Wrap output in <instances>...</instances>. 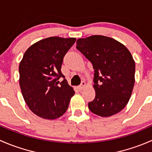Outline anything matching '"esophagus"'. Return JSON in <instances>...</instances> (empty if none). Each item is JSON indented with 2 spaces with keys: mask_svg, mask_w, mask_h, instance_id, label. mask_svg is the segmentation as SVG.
Instances as JSON below:
<instances>
[{
  "mask_svg": "<svg viewBox=\"0 0 152 152\" xmlns=\"http://www.w3.org/2000/svg\"><path fill=\"white\" fill-rule=\"evenodd\" d=\"M85 86H86L85 81H82V82H81L80 86H79V88L80 89H83L84 87H85Z\"/></svg>",
  "mask_w": 152,
  "mask_h": 152,
  "instance_id": "esophagus-1",
  "label": "esophagus"
}]
</instances>
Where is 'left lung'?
Listing matches in <instances>:
<instances>
[{
  "label": "left lung",
  "mask_w": 152,
  "mask_h": 152,
  "mask_svg": "<svg viewBox=\"0 0 152 152\" xmlns=\"http://www.w3.org/2000/svg\"><path fill=\"white\" fill-rule=\"evenodd\" d=\"M77 49L94 69L95 98L89 110L107 117L118 113L129 102L134 84L135 64L127 48L113 39L94 35L77 41Z\"/></svg>",
  "instance_id": "8db88e82"
}]
</instances>
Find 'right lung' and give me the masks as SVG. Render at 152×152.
<instances>
[{"label":"right lung","mask_w":152,"mask_h":152,"mask_svg":"<svg viewBox=\"0 0 152 152\" xmlns=\"http://www.w3.org/2000/svg\"><path fill=\"white\" fill-rule=\"evenodd\" d=\"M75 41V38L49 37L31 45L23 56L19 66L20 86L30 110L38 116L55 119L68 109L75 91L61 69Z\"/></svg>","instance_id":"right-lung-1"}]
</instances>
